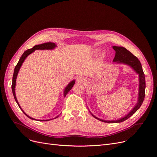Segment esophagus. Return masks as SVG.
<instances>
[{
  "instance_id": "obj_1",
  "label": "esophagus",
  "mask_w": 157,
  "mask_h": 157,
  "mask_svg": "<svg viewBox=\"0 0 157 157\" xmlns=\"http://www.w3.org/2000/svg\"><path fill=\"white\" fill-rule=\"evenodd\" d=\"M77 81H78V82H79V83H82V82L85 81V78H83V77H81V76H79V77H78V78Z\"/></svg>"
}]
</instances>
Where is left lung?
Instances as JSON below:
<instances>
[{
  "label": "left lung",
  "instance_id": "8db88e82",
  "mask_svg": "<svg viewBox=\"0 0 157 157\" xmlns=\"http://www.w3.org/2000/svg\"><path fill=\"white\" fill-rule=\"evenodd\" d=\"M114 50L115 51V56L113 62L115 63L118 64H124L127 65L132 69L136 73L139 75V90H138V98L136 104L134 105L132 110L128 113L124 117H123L119 119L114 120H102L99 118L95 117L91 112L90 111V114L92 116L102 122L105 123H121L124 121L125 120L129 118L139 109L140 107L141 106L144 98L145 97V88H146V81L144 74L143 71L142 65L141 62L138 60L137 58L133 54H132L128 50L122 46H112Z\"/></svg>",
  "mask_w": 157,
  "mask_h": 157
}]
</instances>
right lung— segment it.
<instances>
[{
	"label": "right lung",
	"instance_id": "add662e5",
	"mask_svg": "<svg viewBox=\"0 0 157 157\" xmlns=\"http://www.w3.org/2000/svg\"><path fill=\"white\" fill-rule=\"evenodd\" d=\"M55 48H56V44L54 43H43V44H39V45H36L34 46V47H33L31 49H27V50H26L25 52L23 53V54L21 55V56L20 57V59L17 63V65H16V67L14 68V73H13V81H12V86H11V88H12V92H13V96H14V99L16 102V103H17V104L18 105L19 108H20V109L23 111V113L26 115V116L27 117H29V118L33 120H39V121H49V120H53V119H55V118H57L58 117H59L60 116L59 115H58L57 117L53 118H51V119H48V120H37V119H35V118H33L30 117H29L28 114H27L25 113L24 112V111L22 109V108H21V106L17 100V98H16V93H15V87H16V78H17V76H18V74L19 72V71L21 67V65L23 64V63L24 62L25 60L26 59V58L29 55H30L31 53H32L33 52H34L35 50H38V49H39V50H53V49H54ZM74 83H75V79H74L72 81H71L70 83L65 86V88H64V90H63V97H65L66 95H67L69 92L70 91V90L72 89V86H74Z\"/></svg>",
	"mask_w": 157,
	"mask_h": 157
}]
</instances>
